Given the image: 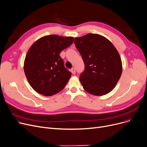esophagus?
I'll use <instances>...</instances> for the list:
<instances>
[{"mask_svg":"<svg viewBox=\"0 0 147 147\" xmlns=\"http://www.w3.org/2000/svg\"><path fill=\"white\" fill-rule=\"evenodd\" d=\"M71 72L72 74H74L76 73V69H75L74 68H72L71 69Z\"/></svg>","mask_w":147,"mask_h":147,"instance_id":"1","label":"esophagus"}]
</instances>
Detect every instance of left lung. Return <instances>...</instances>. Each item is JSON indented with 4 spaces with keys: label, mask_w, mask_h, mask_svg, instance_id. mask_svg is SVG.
<instances>
[{
    "label": "left lung",
    "mask_w": 147,
    "mask_h": 147,
    "mask_svg": "<svg viewBox=\"0 0 147 147\" xmlns=\"http://www.w3.org/2000/svg\"><path fill=\"white\" fill-rule=\"evenodd\" d=\"M74 43L84 63V70L79 78L83 89L96 96L109 93L122 73L117 50L109 40L98 34L76 37Z\"/></svg>",
    "instance_id": "left-lung-1"
}]
</instances>
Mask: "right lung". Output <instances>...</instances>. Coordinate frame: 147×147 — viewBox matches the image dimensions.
I'll return each mask as SVG.
<instances>
[{"mask_svg":"<svg viewBox=\"0 0 147 147\" xmlns=\"http://www.w3.org/2000/svg\"><path fill=\"white\" fill-rule=\"evenodd\" d=\"M73 40V37L45 36L30 48L24 69L30 86L37 93L49 96L64 88L71 73L65 67L59 53L69 47Z\"/></svg>","mask_w":147,"mask_h":147,"instance_id":"right-lung-1","label":"right lung"}]
</instances>
